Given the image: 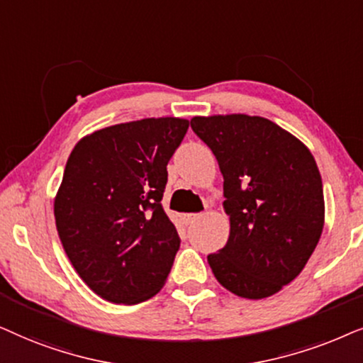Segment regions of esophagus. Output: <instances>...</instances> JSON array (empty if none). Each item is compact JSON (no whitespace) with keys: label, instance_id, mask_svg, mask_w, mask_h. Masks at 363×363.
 Returning <instances> with one entry per match:
<instances>
[{"label":"esophagus","instance_id":"34e87169","mask_svg":"<svg viewBox=\"0 0 363 363\" xmlns=\"http://www.w3.org/2000/svg\"><path fill=\"white\" fill-rule=\"evenodd\" d=\"M202 217V214H184L182 216V219H184L186 224H194L196 220H199Z\"/></svg>","mask_w":363,"mask_h":363}]
</instances>
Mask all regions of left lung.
<instances>
[{
    "label": "left lung",
    "mask_w": 363,
    "mask_h": 363,
    "mask_svg": "<svg viewBox=\"0 0 363 363\" xmlns=\"http://www.w3.org/2000/svg\"><path fill=\"white\" fill-rule=\"evenodd\" d=\"M191 128L219 162L229 240L207 255L217 282L259 301L292 282L325 222L322 177L312 152L272 121L249 114L194 116Z\"/></svg>",
    "instance_id": "8db88e82"
}]
</instances>
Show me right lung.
Segmentation results:
<instances>
[{
	"mask_svg": "<svg viewBox=\"0 0 363 363\" xmlns=\"http://www.w3.org/2000/svg\"><path fill=\"white\" fill-rule=\"evenodd\" d=\"M187 128L171 116L114 124L79 139L67 157L55 197L57 235L104 301L133 306L166 284L181 240L161 201Z\"/></svg>",
	"mask_w": 363,
	"mask_h": 363,
	"instance_id": "add662e5",
	"label": "right lung"
}]
</instances>
